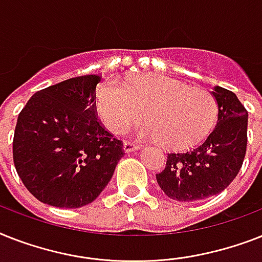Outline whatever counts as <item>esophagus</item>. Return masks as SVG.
I'll list each match as a JSON object with an SVG mask.
<instances>
[{"mask_svg":"<svg viewBox=\"0 0 262 262\" xmlns=\"http://www.w3.org/2000/svg\"><path fill=\"white\" fill-rule=\"evenodd\" d=\"M140 145L136 144V142H132V141H125L124 142V150L125 152H133V150L138 149Z\"/></svg>","mask_w":262,"mask_h":262,"instance_id":"esophagus-1","label":"esophagus"}]
</instances>
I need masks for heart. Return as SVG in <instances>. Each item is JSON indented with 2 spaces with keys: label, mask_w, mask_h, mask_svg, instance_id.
Masks as SVG:
<instances>
[{
  "label": "heart",
  "mask_w": 262,
  "mask_h": 262,
  "mask_svg": "<svg viewBox=\"0 0 262 262\" xmlns=\"http://www.w3.org/2000/svg\"><path fill=\"white\" fill-rule=\"evenodd\" d=\"M97 113L113 133H122L145 114L140 127L145 137L161 140L169 149H187L210 135L218 102L206 89L163 75H142L125 86L106 82L98 87Z\"/></svg>",
  "instance_id": "b5f03b06"
}]
</instances>
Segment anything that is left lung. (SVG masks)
<instances>
[{"instance_id":"left-lung-1","label":"left lung","mask_w":262,"mask_h":262,"mask_svg":"<svg viewBox=\"0 0 262 262\" xmlns=\"http://www.w3.org/2000/svg\"><path fill=\"white\" fill-rule=\"evenodd\" d=\"M218 124L205 141L186 152H171L156 173L160 188L179 202L202 201L222 192L238 175L248 145V112L237 95L214 87Z\"/></svg>"}]
</instances>
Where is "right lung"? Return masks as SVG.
<instances>
[{
    "instance_id": "right-lung-1",
    "label": "right lung",
    "mask_w": 262,
    "mask_h": 262,
    "mask_svg": "<svg viewBox=\"0 0 262 262\" xmlns=\"http://www.w3.org/2000/svg\"><path fill=\"white\" fill-rule=\"evenodd\" d=\"M99 75L37 91L17 118L13 161L27 190L42 203L78 208L95 201L124 156L122 141L98 120Z\"/></svg>"
}]
</instances>
